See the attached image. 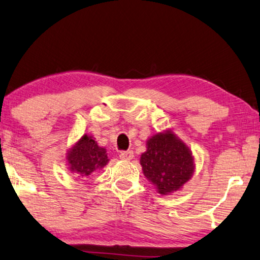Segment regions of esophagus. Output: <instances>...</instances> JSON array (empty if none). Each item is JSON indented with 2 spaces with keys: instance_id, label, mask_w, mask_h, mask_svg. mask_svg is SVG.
<instances>
[{
  "instance_id": "34e87169",
  "label": "esophagus",
  "mask_w": 260,
  "mask_h": 260,
  "mask_svg": "<svg viewBox=\"0 0 260 260\" xmlns=\"http://www.w3.org/2000/svg\"><path fill=\"white\" fill-rule=\"evenodd\" d=\"M119 156L122 160H132L134 157V153L132 150H126V152H120Z\"/></svg>"
}]
</instances>
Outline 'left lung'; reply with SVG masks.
I'll use <instances>...</instances> for the list:
<instances>
[{
	"instance_id": "left-lung-1",
	"label": "left lung",
	"mask_w": 260,
	"mask_h": 260,
	"mask_svg": "<svg viewBox=\"0 0 260 260\" xmlns=\"http://www.w3.org/2000/svg\"><path fill=\"white\" fill-rule=\"evenodd\" d=\"M140 164L145 176L162 195L179 190L195 168L191 152L172 132L157 133L147 141Z\"/></svg>"
}]
</instances>
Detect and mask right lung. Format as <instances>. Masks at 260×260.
I'll return each mask as SVG.
<instances>
[{
	"label": "right lung",
	"mask_w": 260,
	"mask_h": 260,
	"mask_svg": "<svg viewBox=\"0 0 260 260\" xmlns=\"http://www.w3.org/2000/svg\"><path fill=\"white\" fill-rule=\"evenodd\" d=\"M70 170L80 176H88L105 167L108 162L106 149L99 147L92 137L84 135L68 153Z\"/></svg>",
	"instance_id": "add662e5"
}]
</instances>
